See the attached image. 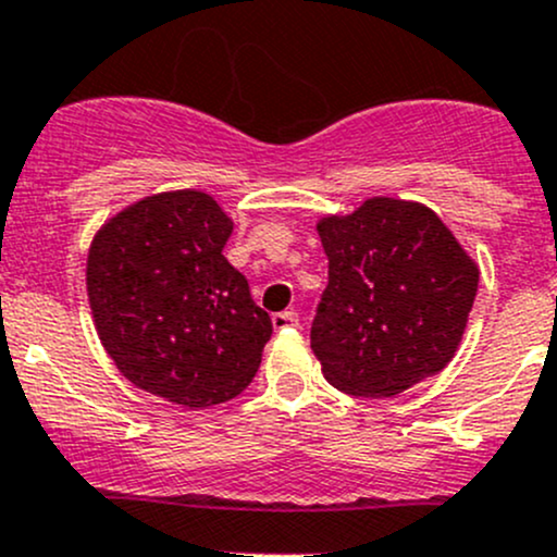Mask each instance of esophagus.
Masks as SVG:
<instances>
[{"instance_id": "esophagus-1", "label": "esophagus", "mask_w": 557, "mask_h": 557, "mask_svg": "<svg viewBox=\"0 0 557 557\" xmlns=\"http://www.w3.org/2000/svg\"><path fill=\"white\" fill-rule=\"evenodd\" d=\"M272 325H274V331L294 329V325H299V314H296L294 310L277 312V314H272Z\"/></svg>"}]
</instances>
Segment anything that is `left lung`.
Returning <instances> with one entry per match:
<instances>
[{
  "label": "left lung",
  "instance_id": "8db88e82",
  "mask_svg": "<svg viewBox=\"0 0 557 557\" xmlns=\"http://www.w3.org/2000/svg\"><path fill=\"white\" fill-rule=\"evenodd\" d=\"M329 285L310 342L336 391L385 398L453 361L480 267L431 207L372 196L318 221Z\"/></svg>",
  "mask_w": 557,
  "mask_h": 557
}]
</instances>
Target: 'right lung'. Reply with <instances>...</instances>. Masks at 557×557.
I'll return each mask as SVG.
<instances>
[{"label":"right lung","mask_w":557,"mask_h":557,"mask_svg":"<svg viewBox=\"0 0 557 557\" xmlns=\"http://www.w3.org/2000/svg\"><path fill=\"white\" fill-rule=\"evenodd\" d=\"M234 221L205 190H161L107 218L86 263L94 325L117 372L205 409L239 396L272 320L223 256Z\"/></svg>","instance_id":"add662e5"}]
</instances>
